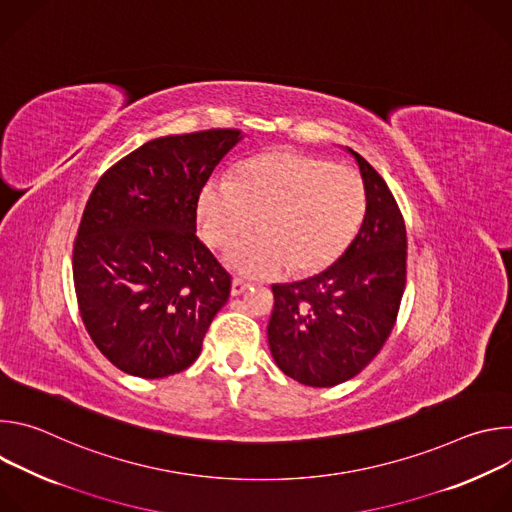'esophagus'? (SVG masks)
Segmentation results:
<instances>
[{
  "label": "esophagus",
  "mask_w": 512,
  "mask_h": 512,
  "mask_svg": "<svg viewBox=\"0 0 512 512\" xmlns=\"http://www.w3.org/2000/svg\"><path fill=\"white\" fill-rule=\"evenodd\" d=\"M249 281H243V279H233V285H231V296H241V294H245V291L249 289Z\"/></svg>",
  "instance_id": "esophagus-1"
}]
</instances>
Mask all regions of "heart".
Wrapping results in <instances>:
<instances>
[{
	"label": "heart",
	"instance_id": "obj_1",
	"mask_svg": "<svg viewBox=\"0 0 512 512\" xmlns=\"http://www.w3.org/2000/svg\"><path fill=\"white\" fill-rule=\"evenodd\" d=\"M367 212L360 176L330 160L273 150L239 166L235 180H212L198 198L204 241L225 247L253 223L259 231L233 243L227 265L249 277H271L287 265L314 273L334 263Z\"/></svg>",
	"mask_w": 512,
	"mask_h": 512
}]
</instances>
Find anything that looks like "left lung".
Masks as SVG:
<instances>
[{
  "mask_svg": "<svg viewBox=\"0 0 512 512\" xmlns=\"http://www.w3.org/2000/svg\"><path fill=\"white\" fill-rule=\"evenodd\" d=\"M346 152L367 190L356 237L322 273L271 285V356L287 377L308 387L340 385L367 367L393 330L405 289L407 233L399 206L377 170Z\"/></svg>",
  "mask_w": 512,
  "mask_h": 512,
  "instance_id": "obj_1",
  "label": "left lung"
}]
</instances>
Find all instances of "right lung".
<instances>
[{
  "mask_svg": "<svg viewBox=\"0 0 512 512\" xmlns=\"http://www.w3.org/2000/svg\"><path fill=\"white\" fill-rule=\"evenodd\" d=\"M245 135L208 129L143 143L97 182L72 253L81 318L115 367L176 375L231 294V275L196 237L198 196Z\"/></svg>",
  "mask_w": 512,
  "mask_h": 512,
  "instance_id": "right-lung-1",
  "label": "right lung"
}]
</instances>
